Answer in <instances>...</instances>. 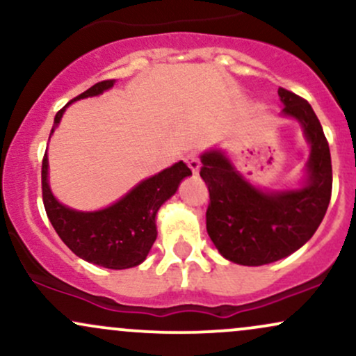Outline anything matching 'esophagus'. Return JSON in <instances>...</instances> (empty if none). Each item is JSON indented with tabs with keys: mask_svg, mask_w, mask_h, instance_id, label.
<instances>
[{
	"mask_svg": "<svg viewBox=\"0 0 356 356\" xmlns=\"http://www.w3.org/2000/svg\"><path fill=\"white\" fill-rule=\"evenodd\" d=\"M186 162H187V165L191 167L192 172H194V174L199 172V169H201V161H199V155L197 154H195V152L187 154L186 155Z\"/></svg>",
	"mask_w": 356,
	"mask_h": 356,
	"instance_id": "1",
	"label": "esophagus"
}]
</instances>
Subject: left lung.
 Segmentation results:
<instances>
[{"label":"left lung","instance_id":"obj_1","mask_svg":"<svg viewBox=\"0 0 356 356\" xmlns=\"http://www.w3.org/2000/svg\"><path fill=\"white\" fill-rule=\"evenodd\" d=\"M283 117L303 127L309 144L301 189L263 191L241 175L222 150L201 155V177L209 189L207 234L226 259L263 266L293 254L312 239L332 197V157L312 105L289 90H277Z\"/></svg>","mask_w":356,"mask_h":356}]
</instances>
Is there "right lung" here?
<instances>
[{
    "label": "right lung",
    "mask_w": 356,
    "mask_h": 356,
    "mask_svg": "<svg viewBox=\"0 0 356 356\" xmlns=\"http://www.w3.org/2000/svg\"><path fill=\"white\" fill-rule=\"evenodd\" d=\"M113 83L115 80L99 81L72 102L100 95L105 90L112 88ZM72 102L55 115L51 134ZM187 175H192L191 169L181 161L138 182L112 206L83 212L70 209L56 201L48 184V155L44 154L42 164L44 211L60 239L81 259L108 269L134 268L144 263L157 238V211L167 199L172 197L179 184Z\"/></svg>",
    "instance_id": "1"
}]
</instances>
